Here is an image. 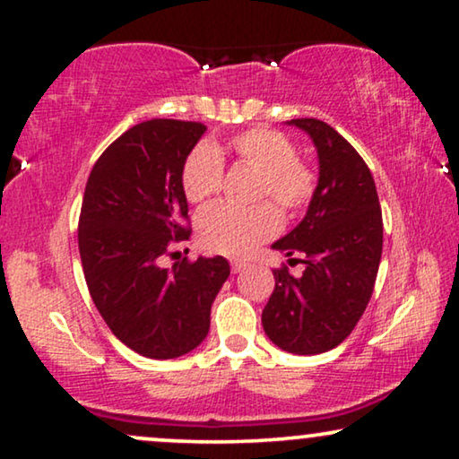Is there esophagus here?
I'll return each mask as SVG.
<instances>
[{
	"label": "esophagus",
	"instance_id": "esophagus-1",
	"mask_svg": "<svg viewBox=\"0 0 459 459\" xmlns=\"http://www.w3.org/2000/svg\"><path fill=\"white\" fill-rule=\"evenodd\" d=\"M247 267H248L247 261H240V259L231 261V273H240V272H244V269H247Z\"/></svg>",
	"mask_w": 459,
	"mask_h": 459
}]
</instances>
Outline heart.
Here are the masks:
<instances>
[{
  "mask_svg": "<svg viewBox=\"0 0 459 459\" xmlns=\"http://www.w3.org/2000/svg\"><path fill=\"white\" fill-rule=\"evenodd\" d=\"M231 154L238 162L259 173L256 200L272 198L288 215H299L317 192V173L300 160L297 146L275 129L256 127L231 137ZM223 160L217 148L200 143L187 154L181 169V190L194 204H203L221 190ZM281 228V217L272 203L250 209L212 204L198 215L196 234L211 253L242 256L269 240Z\"/></svg>",
  "mask_w": 459,
  "mask_h": 459,
  "instance_id": "obj_1",
  "label": "heart"
}]
</instances>
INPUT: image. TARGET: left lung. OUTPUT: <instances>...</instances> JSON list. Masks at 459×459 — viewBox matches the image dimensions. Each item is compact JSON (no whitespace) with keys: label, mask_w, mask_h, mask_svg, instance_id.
<instances>
[{"label":"left lung","mask_w":459,"mask_h":459,"mask_svg":"<svg viewBox=\"0 0 459 459\" xmlns=\"http://www.w3.org/2000/svg\"><path fill=\"white\" fill-rule=\"evenodd\" d=\"M316 143L317 192L303 221L272 248L300 261L303 273L273 269L275 288L261 322L269 341L294 355L334 349L372 299L382 256V211L366 160L319 118H292ZM303 254V260H292Z\"/></svg>","instance_id":"left-lung-1"}]
</instances>
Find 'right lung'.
Masks as SVG:
<instances>
[{"label": "right lung", "mask_w": 459, "mask_h": 459, "mask_svg": "<svg viewBox=\"0 0 459 459\" xmlns=\"http://www.w3.org/2000/svg\"><path fill=\"white\" fill-rule=\"evenodd\" d=\"M203 123L152 118L117 137L93 165L79 217L87 288L118 341L150 359H175L204 341L211 305L230 275L223 256L160 259L187 240L181 169Z\"/></svg>", "instance_id": "1"}]
</instances>
